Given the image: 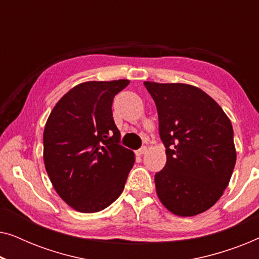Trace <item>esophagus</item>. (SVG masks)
I'll use <instances>...</instances> for the list:
<instances>
[{"label":"esophagus","mask_w":259,"mask_h":259,"mask_svg":"<svg viewBox=\"0 0 259 259\" xmlns=\"http://www.w3.org/2000/svg\"><path fill=\"white\" fill-rule=\"evenodd\" d=\"M146 152H147V147L144 146V147H141L140 150L137 151V155H143V154L146 153Z\"/></svg>","instance_id":"obj_1"}]
</instances>
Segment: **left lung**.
Masks as SVG:
<instances>
[{"label": "left lung", "mask_w": 259, "mask_h": 259, "mask_svg": "<svg viewBox=\"0 0 259 259\" xmlns=\"http://www.w3.org/2000/svg\"><path fill=\"white\" fill-rule=\"evenodd\" d=\"M159 118L166 165L155 173V190L173 214L192 217L217 203L236 165L233 130L210 95L187 83L145 81Z\"/></svg>", "instance_id": "obj_1"}]
</instances>
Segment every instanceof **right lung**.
<instances>
[{"label": "right lung", "instance_id": "obj_1", "mask_svg": "<svg viewBox=\"0 0 259 259\" xmlns=\"http://www.w3.org/2000/svg\"><path fill=\"white\" fill-rule=\"evenodd\" d=\"M130 80L86 81L67 92L44 131V161L52 185L74 210L94 213L118 199L133 167L121 146L113 99Z\"/></svg>", "mask_w": 259, "mask_h": 259}]
</instances>
